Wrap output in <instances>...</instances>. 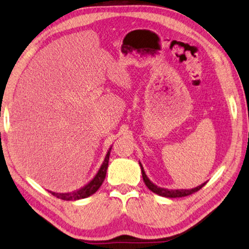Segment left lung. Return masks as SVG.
Listing matches in <instances>:
<instances>
[{"label": "left lung", "instance_id": "8db88e82", "mask_svg": "<svg viewBox=\"0 0 249 249\" xmlns=\"http://www.w3.org/2000/svg\"><path fill=\"white\" fill-rule=\"evenodd\" d=\"M139 165H140V168H141V173H142V178H143V181L145 183V186H147L149 188V190H151V191L154 192L155 194H158V196H164V197H183V196H191V194L197 192L199 189H202L206 183V182H204V183L201 184V186H197L196 188H193V189H166V188H160V187L157 186V184H154L148 178V176L144 173L142 164L139 162Z\"/></svg>", "mask_w": 249, "mask_h": 249}]
</instances>
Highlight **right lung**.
<instances>
[{
  "instance_id": "1",
  "label": "right lung",
  "mask_w": 249,
  "mask_h": 249,
  "mask_svg": "<svg viewBox=\"0 0 249 249\" xmlns=\"http://www.w3.org/2000/svg\"><path fill=\"white\" fill-rule=\"evenodd\" d=\"M111 149H112V147H110L109 151L107 152L104 162H102L99 170L96 174V176L92 178L89 183L85 184L84 187L74 190V191H72V192H68V193H57V192H53V191H50V193H52L53 196L63 199V201H77V199L86 198V197L92 196V194H94L97 190L100 188V186L102 184V182H104V180L106 178L107 169H108V165H109V158H110Z\"/></svg>"
}]
</instances>
